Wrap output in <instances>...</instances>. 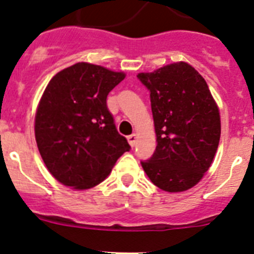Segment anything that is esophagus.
<instances>
[{
	"instance_id": "esophagus-1",
	"label": "esophagus",
	"mask_w": 254,
	"mask_h": 254,
	"mask_svg": "<svg viewBox=\"0 0 254 254\" xmlns=\"http://www.w3.org/2000/svg\"><path fill=\"white\" fill-rule=\"evenodd\" d=\"M127 140H128L129 145H131L132 147L136 145V141H137V137H136V134H129L128 137H127Z\"/></svg>"
}]
</instances>
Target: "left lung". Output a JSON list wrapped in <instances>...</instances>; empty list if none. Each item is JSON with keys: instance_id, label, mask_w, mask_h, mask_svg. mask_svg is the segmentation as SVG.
Wrapping results in <instances>:
<instances>
[{"instance_id": "8db88e82", "label": "left lung", "mask_w": 254, "mask_h": 254, "mask_svg": "<svg viewBox=\"0 0 254 254\" xmlns=\"http://www.w3.org/2000/svg\"><path fill=\"white\" fill-rule=\"evenodd\" d=\"M150 91L156 149L141 161L150 181L167 192L196 186L214 160L221 126L205 78L186 62L138 73Z\"/></svg>"}]
</instances>
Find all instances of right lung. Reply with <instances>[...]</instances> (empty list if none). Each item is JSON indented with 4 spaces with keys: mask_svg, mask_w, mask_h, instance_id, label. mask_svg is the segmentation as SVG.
<instances>
[{
    "mask_svg": "<svg viewBox=\"0 0 254 254\" xmlns=\"http://www.w3.org/2000/svg\"><path fill=\"white\" fill-rule=\"evenodd\" d=\"M123 78V72L78 62L47 85L35 114V140L47 169L62 185H99L131 149L107 107L108 94Z\"/></svg>",
    "mask_w": 254,
    "mask_h": 254,
    "instance_id": "obj_1",
    "label": "right lung"
}]
</instances>
